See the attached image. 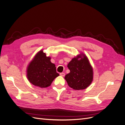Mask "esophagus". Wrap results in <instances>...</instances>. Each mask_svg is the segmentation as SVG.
<instances>
[{
    "label": "esophagus",
    "mask_w": 125,
    "mask_h": 125,
    "mask_svg": "<svg viewBox=\"0 0 125 125\" xmlns=\"http://www.w3.org/2000/svg\"><path fill=\"white\" fill-rule=\"evenodd\" d=\"M60 75L62 76H65V73H60Z\"/></svg>",
    "instance_id": "obj_1"
}]
</instances>
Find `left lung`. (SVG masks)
<instances>
[{
    "label": "left lung",
    "mask_w": 125,
    "mask_h": 125,
    "mask_svg": "<svg viewBox=\"0 0 125 125\" xmlns=\"http://www.w3.org/2000/svg\"><path fill=\"white\" fill-rule=\"evenodd\" d=\"M70 73L65 76L68 86L74 90L86 89L93 80V70L87 57L81 53L68 64Z\"/></svg>",
    "instance_id": "8db88e82"
}]
</instances>
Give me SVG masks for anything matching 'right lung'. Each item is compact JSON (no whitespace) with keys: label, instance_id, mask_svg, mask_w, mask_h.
Instances as JSON below:
<instances>
[{"label":"right lung","instance_id":"add662e5","mask_svg":"<svg viewBox=\"0 0 125 125\" xmlns=\"http://www.w3.org/2000/svg\"><path fill=\"white\" fill-rule=\"evenodd\" d=\"M59 74L56 72L55 65L51 62L42 50L38 52L27 68V77L32 84L40 88L50 86Z\"/></svg>","mask_w":125,"mask_h":125}]
</instances>
